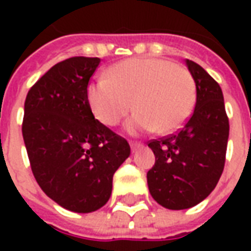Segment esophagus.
<instances>
[{
  "label": "esophagus",
  "mask_w": 251,
  "mask_h": 251,
  "mask_svg": "<svg viewBox=\"0 0 251 251\" xmlns=\"http://www.w3.org/2000/svg\"><path fill=\"white\" fill-rule=\"evenodd\" d=\"M130 148H131V152L134 153L137 149L142 148V144H140V142H130Z\"/></svg>",
  "instance_id": "obj_1"
}]
</instances>
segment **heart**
Segmentation results:
<instances>
[{"label":"heart","instance_id":"obj_1","mask_svg":"<svg viewBox=\"0 0 251 251\" xmlns=\"http://www.w3.org/2000/svg\"><path fill=\"white\" fill-rule=\"evenodd\" d=\"M87 99L103 125L115 126L137 110L126 130L160 134L184 125L196 102L192 75L183 67L157 57H137L110 67L106 77L88 84Z\"/></svg>","mask_w":251,"mask_h":251}]
</instances>
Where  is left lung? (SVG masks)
<instances>
[{"mask_svg": "<svg viewBox=\"0 0 251 251\" xmlns=\"http://www.w3.org/2000/svg\"><path fill=\"white\" fill-rule=\"evenodd\" d=\"M185 66L196 86V103L184 127L148 144L156 163L148 172V187L158 204L185 210L208 196L225 168L228 118L221 86L192 60Z\"/></svg>", "mask_w": 251, "mask_h": 251, "instance_id": "1", "label": "left lung"}]
</instances>
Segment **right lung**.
Wrapping results in <instances>:
<instances>
[{
    "mask_svg": "<svg viewBox=\"0 0 251 251\" xmlns=\"http://www.w3.org/2000/svg\"><path fill=\"white\" fill-rule=\"evenodd\" d=\"M99 57L57 63L32 86L23 137L30 168L44 194L66 210L87 214L110 199L113 176L130 147L98 120L87 99Z\"/></svg>",
    "mask_w": 251,
    "mask_h": 251,
    "instance_id": "obj_1",
    "label": "right lung"
}]
</instances>
